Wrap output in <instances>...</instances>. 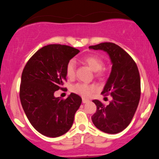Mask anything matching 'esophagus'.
Listing matches in <instances>:
<instances>
[{
	"label": "esophagus",
	"mask_w": 159,
	"mask_h": 159,
	"mask_svg": "<svg viewBox=\"0 0 159 159\" xmlns=\"http://www.w3.org/2000/svg\"><path fill=\"white\" fill-rule=\"evenodd\" d=\"M82 102H83V104H85V103H87V102H90V100H89V99H87L83 98V99H82Z\"/></svg>",
	"instance_id": "esophagus-1"
}]
</instances>
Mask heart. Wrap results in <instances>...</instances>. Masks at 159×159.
<instances>
[{
    "label": "heart",
    "mask_w": 159,
    "mask_h": 159,
    "mask_svg": "<svg viewBox=\"0 0 159 159\" xmlns=\"http://www.w3.org/2000/svg\"><path fill=\"white\" fill-rule=\"evenodd\" d=\"M83 62L87 64L94 71H97V76H103L104 71L102 70L104 62L101 58L97 56H88L82 59ZM76 72V63L75 61L70 60L66 64V74L70 79H72L75 76ZM96 90V86L94 85L86 84V83H78L72 87V91L74 93L80 95L83 98H89Z\"/></svg>",
    "instance_id": "heart-1"
}]
</instances>
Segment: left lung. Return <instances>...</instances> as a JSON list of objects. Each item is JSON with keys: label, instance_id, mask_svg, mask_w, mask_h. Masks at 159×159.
Instances as JSON below:
<instances>
[{"label": "left lung", "instance_id": "1", "mask_svg": "<svg viewBox=\"0 0 159 159\" xmlns=\"http://www.w3.org/2000/svg\"><path fill=\"white\" fill-rule=\"evenodd\" d=\"M108 54L112 67L102 94L110 95L112 100L104 105L98 99L93 100L97 111L91 118L97 128L109 134L123 131L130 124L140 99V77L138 66L130 55L113 43H102L89 46Z\"/></svg>", "mask_w": 159, "mask_h": 159}]
</instances>
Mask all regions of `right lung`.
<instances>
[{
  "mask_svg": "<svg viewBox=\"0 0 159 159\" xmlns=\"http://www.w3.org/2000/svg\"><path fill=\"white\" fill-rule=\"evenodd\" d=\"M80 51L60 44L43 47L29 59L21 74L20 98L26 117L40 133L50 138L71 128L82 99L71 93L66 99L55 98L66 80V66Z\"/></svg>",
  "mask_w": 159,
  "mask_h": 159,
  "instance_id": "add662e5",
  "label": "right lung"
}]
</instances>
